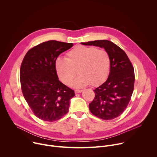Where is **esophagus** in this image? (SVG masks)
<instances>
[{
	"mask_svg": "<svg viewBox=\"0 0 157 157\" xmlns=\"http://www.w3.org/2000/svg\"><path fill=\"white\" fill-rule=\"evenodd\" d=\"M82 91V90H75V93L76 94H78V93H81Z\"/></svg>",
	"mask_w": 157,
	"mask_h": 157,
	"instance_id": "1",
	"label": "esophagus"
}]
</instances>
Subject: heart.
Here are the masks:
<instances>
[{
    "instance_id": "heart-1",
    "label": "heart",
    "mask_w": 157,
    "mask_h": 157,
    "mask_svg": "<svg viewBox=\"0 0 157 157\" xmlns=\"http://www.w3.org/2000/svg\"><path fill=\"white\" fill-rule=\"evenodd\" d=\"M110 66L109 53L95 47L77 46L67 53L66 59L58 58L55 62L57 75L63 83L70 86L78 74L73 86L81 88L101 84L107 77Z\"/></svg>"
}]
</instances>
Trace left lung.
<instances>
[{"instance_id":"1","label":"left lung","mask_w":157,"mask_h":157,"mask_svg":"<svg viewBox=\"0 0 157 157\" xmlns=\"http://www.w3.org/2000/svg\"><path fill=\"white\" fill-rule=\"evenodd\" d=\"M81 44L104 48L110 59L109 76L93 90L95 98L89 105V110L103 120L116 118L123 113L133 93L135 75L132 64L125 52L110 41L95 40Z\"/></svg>"}]
</instances>
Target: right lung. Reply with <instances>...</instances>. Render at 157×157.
Wrapping results in <instances>:
<instances>
[{
    "label": "right lung",
    "mask_w": 157,
    "mask_h": 157,
    "mask_svg": "<svg viewBox=\"0 0 157 157\" xmlns=\"http://www.w3.org/2000/svg\"><path fill=\"white\" fill-rule=\"evenodd\" d=\"M73 46L72 43L47 41L29 50L22 61L21 91L33 114L41 120L53 122L68 113L75 91L59 81L55 62Z\"/></svg>",
    "instance_id": "1"
}]
</instances>
